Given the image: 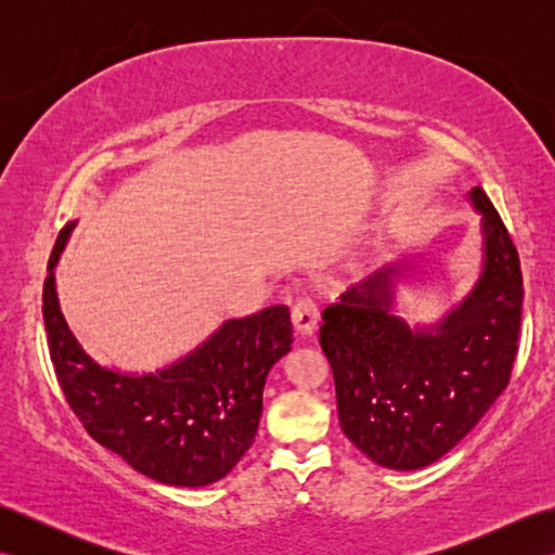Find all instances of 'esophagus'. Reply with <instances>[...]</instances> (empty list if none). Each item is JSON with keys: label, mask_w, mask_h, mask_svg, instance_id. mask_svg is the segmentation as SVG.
Wrapping results in <instances>:
<instances>
[{"label": "esophagus", "mask_w": 555, "mask_h": 555, "mask_svg": "<svg viewBox=\"0 0 555 555\" xmlns=\"http://www.w3.org/2000/svg\"><path fill=\"white\" fill-rule=\"evenodd\" d=\"M291 322L300 338L312 336L317 328V322H320V310H317V302L310 298H300L296 305H293Z\"/></svg>", "instance_id": "obj_1"}]
</instances>
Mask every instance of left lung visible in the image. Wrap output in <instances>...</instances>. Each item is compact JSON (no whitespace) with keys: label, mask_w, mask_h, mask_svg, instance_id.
Segmentation results:
<instances>
[{"label":"left lung","mask_w":555,"mask_h":555,"mask_svg":"<svg viewBox=\"0 0 555 555\" xmlns=\"http://www.w3.org/2000/svg\"><path fill=\"white\" fill-rule=\"evenodd\" d=\"M467 199L481 217V271L439 322L396 314L391 264L348 288L322 314L320 344L336 384L340 429L388 469H420L475 429L508 386L522 317L520 257L481 188Z\"/></svg>","instance_id":"1"}]
</instances>
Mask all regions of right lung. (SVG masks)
<instances>
[{
	"label": "right lung",
	"instance_id": "obj_1",
	"mask_svg": "<svg viewBox=\"0 0 555 555\" xmlns=\"http://www.w3.org/2000/svg\"><path fill=\"white\" fill-rule=\"evenodd\" d=\"M76 221L59 233L47 264L42 317L59 386L82 427L135 473L169 487H207L227 477L253 446L267 374L293 344L286 305L227 320L167 367L109 370L70 334L54 269Z\"/></svg>",
	"mask_w": 555,
	"mask_h": 555
}]
</instances>
